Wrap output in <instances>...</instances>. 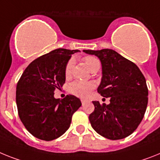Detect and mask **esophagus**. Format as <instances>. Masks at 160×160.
Wrapping results in <instances>:
<instances>
[{"mask_svg":"<svg viewBox=\"0 0 160 160\" xmlns=\"http://www.w3.org/2000/svg\"><path fill=\"white\" fill-rule=\"evenodd\" d=\"M80 101H81V103H82V105H84V103H85L87 102V101L85 100V99H81V100H80Z\"/></svg>","mask_w":160,"mask_h":160,"instance_id":"esophagus-1","label":"esophagus"}]
</instances>
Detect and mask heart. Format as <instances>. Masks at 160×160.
Here are the masks:
<instances>
[{
    "label": "heart",
    "instance_id": "b5f03b06",
    "mask_svg": "<svg viewBox=\"0 0 160 160\" xmlns=\"http://www.w3.org/2000/svg\"><path fill=\"white\" fill-rule=\"evenodd\" d=\"M83 62H84V65L88 68L89 71L94 68L95 66L99 64L98 60L96 58L91 57V56H87L83 58ZM74 62L73 60H69L68 62L67 63L65 67V71H64V74H65V77L67 79L71 76L72 74V70L73 68ZM95 84L92 82H79V81H76L73 82L69 86V92L72 94L75 95L76 97H80V98H86L88 96V94L90 93L91 91L94 88Z\"/></svg>",
    "mask_w": 160,
    "mask_h": 160
}]
</instances>
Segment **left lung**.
I'll return each mask as SVG.
<instances>
[{"label":"left lung","mask_w":160,"mask_h":160,"mask_svg":"<svg viewBox=\"0 0 160 160\" xmlns=\"http://www.w3.org/2000/svg\"><path fill=\"white\" fill-rule=\"evenodd\" d=\"M95 55L102 63V77L98 92L110 98V104L92 102L94 111L89 115L92 128L111 140L123 139L137 129L148 103L146 79L138 66L113 49L83 50Z\"/></svg>","instance_id":"left-lung-1"}]
</instances>
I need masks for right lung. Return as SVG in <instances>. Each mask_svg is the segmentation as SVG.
<instances>
[{
	"label": "right lung",
	"instance_id": "add662e5",
	"mask_svg": "<svg viewBox=\"0 0 160 160\" xmlns=\"http://www.w3.org/2000/svg\"><path fill=\"white\" fill-rule=\"evenodd\" d=\"M80 50L57 49L32 61L16 87V103L28 132L44 141H52L69 128L72 117L81 106L73 95L60 100L54 90L65 83V67L72 54Z\"/></svg>",
	"mask_w": 160,
	"mask_h": 160
}]
</instances>
